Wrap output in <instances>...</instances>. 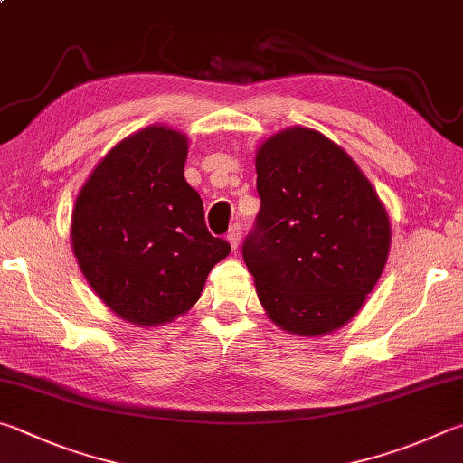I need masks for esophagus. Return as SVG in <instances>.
I'll use <instances>...</instances> for the list:
<instances>
[{
    "label": "esophagus",
    "instance_id": "obj_1",
    "mask_svg": "<svg viewBox=\"0 0 463 463\" xmlns=\"http://www.w3.org/2000/svg\"><path fill=\"white\" fill-rule=\"evenodd\" d=\"M241 224H232L231 231L226 232V241L231 242V249L237 250L239 249V242H241Z\"/></svg>",
    "mask_w": 463,
    "mask_h": 463
}]
</instances>
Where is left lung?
<instances>
[{"instance_id":"left-lung-1","label":"left lung","mask_w":463,"mask_h":463,"mask_svg":"<svg viewBox=\"0 0 463 463\" xmlns=\"http://www.w3.org/2000/svg\"><path fill=\"white\" fill-rule=\"evenodd\" d=\"M255 167L260 210L242 257L260 306L289 334L335 332L381 279L386 208L346 151L301 125L265 139Z\"/></svg>"}]
</instances>
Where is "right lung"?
Segmentation results:
<instances>
[{
    "label": "right lung",
    "instance_id": "add662e5",
    "mask_svg": "<svg viewBox=\"0 0 463 463\" xmlns=\"http://www.w3.org/2000/svg\"><path fill=\"white\" fill-rule=\"evenodd\" d=\"M188 137L167 125L131 133L95 165L71 221L72 253L99 299L136 326L188 314L231 245L208 232L184 178Z\"/></svg>",
    "mask_w": 463,
    "mask_h": 463
}]
</instances>
